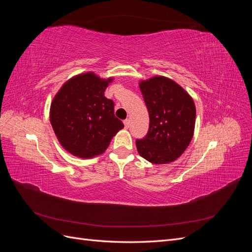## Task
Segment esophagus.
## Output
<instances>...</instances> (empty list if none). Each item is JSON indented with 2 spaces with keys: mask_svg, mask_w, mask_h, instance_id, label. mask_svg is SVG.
I'll use <instances>...</instances> for the list:
<instances>
[{
  "mask_svg": "<svg viewBox=\"0 0 252 252\" xmlns=\"http://www.w3.org/2000/svg\"><path fill=\"white\" fill-rule=\"evenodd\" d=\"M124 125H125V128H126V129L129 128V125H130V121H129V120H125V121H124Z\"/></svg>",
  "mask_w": 252,
  "mask_h": 252,
  "instance_id": "obj_1",
  "label": "esophagus"
}]
</instances>
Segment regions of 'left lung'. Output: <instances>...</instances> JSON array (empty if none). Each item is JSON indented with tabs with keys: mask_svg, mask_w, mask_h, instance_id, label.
Returning <instances> with one entry per match:
<instances>
[{
	"mask_svg": "<svg viewBox=\"0 0 252 252\" xmlns=\"http://www.w3.org/2000/svg\"><path fill=\"white\" fill-rule=\"evenodd\" d=\"M149 113V129L135 145L139 155L152 164H168L180 158L192 140L195 105L173 80L156 75L139 83Z\"/></svg>",
	"mask_w": 252,
	"mask_h": 252,
	"instance_id": "1",
	"label": "left lung"
}]
</instances>
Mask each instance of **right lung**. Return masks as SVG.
I'll return each mask as SVG.
<instances>
[{
	"instance_id": "obj_1",
	"label": "right lung",
	"mask_w": 252,
	"mask_h": 252,
	"mask_svg": "<svg viewBox=\"0 0 252 252\" xmlns=\"http://www.w3.org/2000/svg\"><path fill=\"white\" fill-rule=\"evenodd\" d=\"M113 78L94 71L80 73L60 88L50 105V123L62 147L82 158L104 154L124 124L114 116V104L104 95Z\"/></svg>"
}]
</instances>
